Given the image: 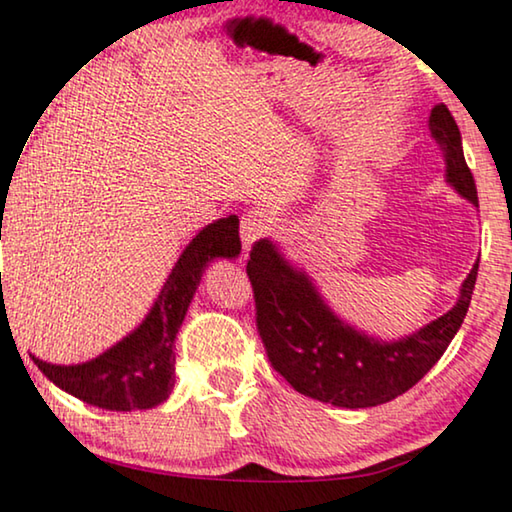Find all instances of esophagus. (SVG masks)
I'll return each instance as SVG.
<instances>
[{
    "instance_id": "34e87169",
    "label": "esophagus",
    "mask_w": 512,
    "mask_h": 512,
    "mask_svg": "<svg viewBox=\"0 0 512 512\" xmlns=\"http://www.w3.org/2000/svg\"><path fill=\"white\" fill-rule=\"evenodd\" d=\"M268 219L261 216L258 212H249L242 216V226H240V235H242V242L244 247H251L256 240H261V237L268 233Z\"/></svg>"
}]
</instances>
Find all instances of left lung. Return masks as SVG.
Returning a JSON list of instances; mask_svg holds the SVG:
<instances>
[{
  "instance_id": "1",
  "label": "left lung",
  "mask_w": 512,
  "mask_h": 512,
  "mask_svg": "<svg viewBox=\"0 0 512 512\" xmlns=\"http://www.w3.org/2000/svg\"><path fill=\"white\" fill-rule=\"evenodd\" d=\"M431 135L447 163V181L478 205L461 135L445 104L429 116ZM247 275L254 289L256 328L272 368L300 394L338 408H373L415 387L450 345L471 305L478 263L450 312L396 342L368 338L342 324L310 279L293 270L268 240L254 242Z\"/></svg>"
}]
</instances>
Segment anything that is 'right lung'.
<instances>
[{"label":"right lung","mask_w":512,"mask_h":512,"mask_svg":"<svg viewBox=\"0 0 512 512\" xmlns=\"http://www.w3.org/2000/svg\"><path fill=\"white\" fill-rule=\"evenodd\" d=\"M237 254L240 219L230 214L209 223L193 237L149 317L135 333L79 366H53L32 356L34 363L53 384L97 408L130 412L163 403L174 387V338L198 289L202 270L216 256Z\"/></svg>","instance_id":"add662e5"}]
</instances>
